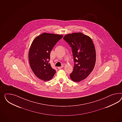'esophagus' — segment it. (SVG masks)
<instances>
[{"label":"esophagus","instance_id":"esophagus-1","mask_svg":"<svg viewBox=\"0 0 122 122\" xmlns=\"http://www.w3.org/2000/svg\"><path fill=\"white\" fill-rule=\"evenodd\" d=\"M63 66H63V65L62 66H59V67H58V68L59 69H62Z\"/></svg>","mask_w":122,"mask_h":122}]
</instances>
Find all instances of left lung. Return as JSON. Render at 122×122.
<instances>
[{
    "label": "left lung",
    "mask_w": 122,
    "mask_h": 122,
    "mask_svg": "<svg viewBox=\"0 0 122 122\" xmlns=\"http://www.w3.org/2000/svg\"><path fill=\"white\" fill-rule=\"evenodd\" d=\"M63 39L71 47L75 62L71 79L79 82L88 77L96 62L95 47L92 39L81 32L68 34Z\"/></svg>",
    "instance_id": "obj_1"
}]
</instances>
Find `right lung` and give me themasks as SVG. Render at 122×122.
<instances>
[{"instance_id":"1","label":"right lung","mask_w":122,"mask_h":122,"mask_svg":"<svg viewBox=\"0 0 122 122\" xmlns=\"http://www.w3.org/2000/svg\"><path fill=\"white\" fill-rule=\"evenodd\" d=\"M63 35L43 33L36 37L30 46L28 58L30 67L40 79L47 81L51 79L56 71L49 63L50 53Z\"/></svg>"}]
</instances>
